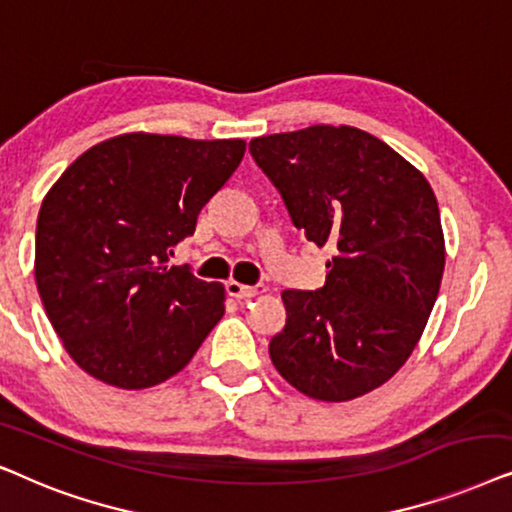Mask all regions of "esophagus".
Listing matches in <instances>:
<instances>
[{
    "instance_id": "esophagus-1",
    "label": "esophagus",
    "mask_w": 512,
    "mask_h": 512,
    "mask_svg": "<svg viewBox=\"0 0 512 512\" xmlns=\"http://www.w3.org/2000/svg\"><path fill=\"white\" fill-rule=\"evenodd\" d=\"M227 292H229L231 297H236V299H250V297L262 295V292H267V285H264V283L243 285V283H238V281H229L227 283Z\"/></svg>"
}]
</instances>
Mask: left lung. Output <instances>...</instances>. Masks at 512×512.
Listing matches in <instances>:
<instances>
[{"mask_svg": "<svg viewBox=\"0 0 512 512\" xmlns=\"http://www.w3.org/2000/svg\"><path fill=\"white\" fill-rule=\"evenodd\" d=\"M297 229L335 252L318 290H285L269 356L304 395L344 403L386 384L431 316L445 236L431 185L386 142L353 126L250 140Z\"/></svg>", "mask_w": 512, "mask_h": 512, "instance_id": "obj_1", "label": "left lung"}]
</instances>
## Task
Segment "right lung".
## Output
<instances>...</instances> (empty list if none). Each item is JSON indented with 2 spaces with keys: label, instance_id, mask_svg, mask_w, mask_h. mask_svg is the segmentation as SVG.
<instances>
[{
  "label": "right lung",
  "instance_id": "add662e5",
  "mask_svg": "<svg viewBox=\"0 0 512 512\" xmlns=\"http://www.w3.org/2000/svg\"><path fill=\"white\" fill-rule=\"evenodd\" d=\"M243 154V140L126 133L81 154L44 196L34 278L86 374L126 391L156 386L220 323L224 285L168 257Z\"/></svg>",
  "mask_w": 512,
  "mask_h": 512
}]
</instances>
